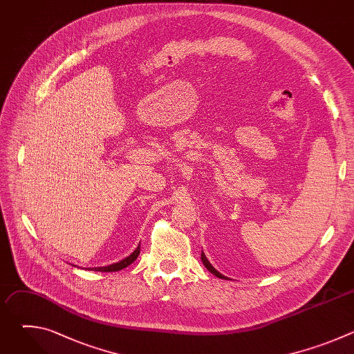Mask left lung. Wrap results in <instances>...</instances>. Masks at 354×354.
I'll use <instances>...</instances> for the list:
<instances>
[{"label":"left lung","instance_id":"8db88e82","mask_svg":"<svg viewBox=\"0 0 354 354\" xmlns=\"http://www.w3.org/2000/svg\"><path fill=\"white\" fill-rule=\"evenodd\" d=\"M201 262H203V265L206 266V269L210 272V273H213L214 276H217V277H220V279H224V280H228V277H225V276H223L220 272H217L213 266H212V263L209 262V259L206 258V255H205V252H201Z\"/></svg>","mask_w":354,"mask_h":354}]
</instances>
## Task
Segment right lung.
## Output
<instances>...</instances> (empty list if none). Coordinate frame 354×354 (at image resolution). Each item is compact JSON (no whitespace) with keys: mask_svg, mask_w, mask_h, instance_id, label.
Segmentation results:
<instances>
[{"mask_svg":"<svg viewBox=\"0 0 354 354\" xmlns=\"http://www.w3.org/2000/svg\"><path fill=\"white\" fill-rule=\"evenodd\" d=\"M138 255H140V245L136 248L134 252H131V254L127 258L122 259L118 263H112V265H108V266H100V268H88V270H93V272H119V270L127 268L129 265H131L138 258Z\"/></svg>","mask_w":354,"mask_h":354,"instance_id":"right-lung-1","label":"right lung"}]
</instances>
